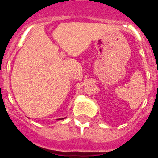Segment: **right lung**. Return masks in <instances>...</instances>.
<instances>
[{"mask_svg": "<svg viewBox=\"0 0 158 158\" xmlns=\"http://www.w3.org/2000/svg\"><path fill=\"white\" fill-rule=\"evenodd\" d=\"M62 119H64V118H59V119H57V120H62Z\"/></svg>", "mask_w": 158, "mask_h": 158, "instance_id": "add662e5", "label": "right lung"}]
</instances>
